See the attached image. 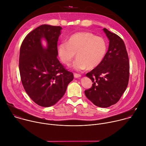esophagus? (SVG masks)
Wrapping results in <instances>:
<instances>
[{
    "label": "esophagus",
    "mask_w": 146,
    "mask_h": 146,
    "mask_svg": "<svg viewBox=\"0 0 146 146\" xmlns=\"http://www.w3.org/2000/svg\"><path fill=\"white\" fill-rule=\"evenodd\" d=\"M74 77L75 78H80L81 77V74H77V73H74Z\"/></svg>",
    "instance_id": "obj_1"
}]
</instances>
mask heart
Masks as SVG:
<instances>
[{"mask_svg": "<svg viewBox=\"0 0 146 146\" xmlns=\"http://www.w3.org/2000/svg\"><path fill=\"white\" fill-rule=\"evenodd\" d=\"M107 47V43L103 37L88 32H79L71 35L67 43L60 44L57 51L61 61L67 66L70 65L76 54L77 60L72 68L82 70L99 66L106 56Z\"/></svg>", "mask_w": 146, "mask_h": 146, "instance_id": "heart-1", "label": "heart"}]
</instances>
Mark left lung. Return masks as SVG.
Wrapping results in <instances>:
<instances>
[{"mask_svg": "<svg viewBox=\"0 0 146 146\" xmlns=\"http://www.w3.org/2000/svg\"><path fill=\"white\" fill-rule=\"evenodd\" d=\"M103 31L109 40L108 49L102 62L86 74L93 84L85 94L95 106L107 108L116 104L125 92L129 64L123 39L106 28Z\"/></svg>", "mask_w": 146, "mask_h": 146, "instance_id": "8db88e82", "label": "left lung"}]
</instances>
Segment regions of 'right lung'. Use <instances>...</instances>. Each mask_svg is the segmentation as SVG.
<instances>
[{"label": "right lung", "mask_w": 146, "mask_h": 146, "mask_svg": "<svg viewBox=\"0 0 146 146\" xmlns=\"http://www.w3.org/2000/svg\"><path fill=\"white\" fill-rule=\"evenodd\" d=\"M62 28L42 25L27 35L20 48L19 72L23 88L36 104L51 107L56 104L73 80L57 58V42ZM44 40V47L41 40Z\"/></svg>", "instance_id": "1"}]
</instances>
